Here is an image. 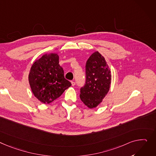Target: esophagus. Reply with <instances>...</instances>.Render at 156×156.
I'll return each mask as SVG.
<instances>
[{
    "label": "esophagus",
    "mask_w": 156,
    "mask_h": 156,
    "mask_svg": "<svg viewBox=\"0 0 156 156\" xmlns=\"http://www.w3.org/2000/svg\"><path fill=\"white\" fill-rule=\"evenodd\" d=\"M71 85H72V86H75V82L74 81H71Z\"/></svg>",
    "instance_id": "esophagus-1"
}]
</instances>
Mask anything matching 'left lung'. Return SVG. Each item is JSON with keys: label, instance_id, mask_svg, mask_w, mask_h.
<instances>
[{"label": "left lung", "instance_id": "8db88e82", "mask_svg": "<svg viewBox=\"0 0 156 156\" xmlns=\"http://www.w3.org/2000/svg\"><path fill=\"white\" fill-rule=\"evenodd\" d=\"M112 75L109 66L98 51L93 53L86 63V82L80 89L81 100L89 108L97 107L108 93Z\"/></svg>", "mask_w": 156, "mask_h": 156}]
</instances>
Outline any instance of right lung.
Listing matches in <instances>:
<instances>
[{
    "label": "right lung",
    "mask_w": 156,
    "mask_h": 156,
    "mask_svg": "<svg viewBox=\"0 0 156 156\" xmlns=\"http://www.w3.org/2000/svg\"><path fill=\"white\" fill-rule=\"evenodd\" d=\"M29 83L35 97L43 103H49L59 97L71 85L64 76L56 53L44 55L30 68Z\"/></svg>",
    "instance_id": "1"
}]
</instances>
